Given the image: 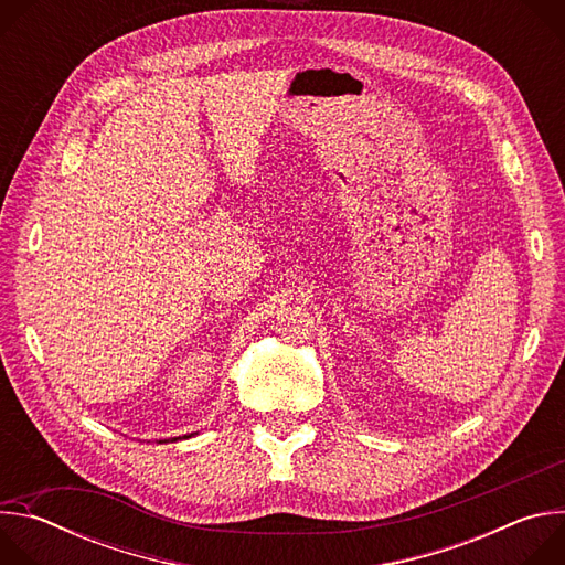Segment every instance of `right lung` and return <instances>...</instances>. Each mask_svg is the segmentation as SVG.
Listing matches in <instances>:
<instances>
[{"label":"right lung","mask_w":565,"mask_h":565,"mask_svg":"<svg viewBox=\"0 0 565 565\" xmlns=\"http://www.w3.org/2000/svg\"><path fill=\"white\" fill-rule=\"evenodd\" d=\"M190 436H192V434H190ZM190 436H179V438H190ZM179 438H172V443H174V440H179ZM158 443H166V440H158Z\"/></svg>","instance_id":"add662e5"}]
</instances>
